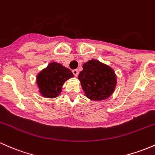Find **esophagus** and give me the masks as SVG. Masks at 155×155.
Masks as SVG:
<instances>
[{"label": "esophagus", "instance_id": "obj_1", "mask_svg": "<svg viewBox=\"0 0 155 155\" xmlns=\"http://www.w3.org/2000/svg\"><path fill=\"white\" fill-rule=\"evenodd\" d=\"M72 73L74 74V76H78V69H74V70H72Z\"/></svg>", "mask_w": 155, "mask_h": 155}]
</instances>
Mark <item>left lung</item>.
<instances>
[{
    "instance_id": "1",
    "label": "left lung",
    "mask_w": 155,
    "mask_h": 155,
    "mask_svg": "<svg viewBox=\"0 0 155 155\" xmlns=\"http://www.w3.org/2000/svg\"><path fill=\"white\" fill-rule=\"evenodd\" d=\"M78 79L86 97L94 101L109 98L117 85V76L114 69L94 59L84 64Z\"/></svg>"
}]
</instances>
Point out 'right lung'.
Returning a JSON list of instances; mask_svg holds the SVG:
<instances>
[{"instance_id":"obj_1","label":"right lung","mask_w":155,"mask_h":155,"mask_svg":"<svg viewBox=\"0 0 155 155\" xmlns=\"http://www.w3.org/2000/svg\"><path fill=\"white\" fill-rule=\"evenodd\" d=\"M73 77L74 74L69 69L58 63H50L36 78L40 94L46 98L57 97L61 93L64 83Z\"/></svg>"}]
</instances>
